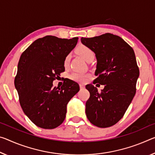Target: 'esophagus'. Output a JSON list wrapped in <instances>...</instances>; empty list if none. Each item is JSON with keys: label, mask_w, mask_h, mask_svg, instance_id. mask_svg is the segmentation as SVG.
I'll use <instances>...</instances> for the list:
<instances>
[{"label": "esophagus", "mask_w": 155, "mask_h": 155, "mask_svg": "<svg viewBox=\"0 0 155 155\" xmlns=\"http://www.w3.org/2000/svg\"><path fill=\"white\" fill-rule=\"evenodd\" d=\"M79 86H80L81 90H82V89H84V87H85V85H83V84H80V85H79Z\"/></svg>", "instance_id": "34e87169"}]
</instances>
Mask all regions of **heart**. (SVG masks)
Listing matches in <instances>:
<instances>
[{
	"label": "heart",
	"instance_id": "b5f03b06",
	"mask_svg": "<svg viewBox=\"0 0 155 155\" xmlns=\"http://www.w3.org/2000/svg\"><path fill=\"white\" fill-rule=\"evenodd\" d=\"M77 52L83 59L85 61H88L90 58L94 57V53L90 48L87 46L81 45L78 47L77 48ZM70 62V56L68 55L65 56L64 61H63V65L65 67H67ZM88 74L84 73V72H74L70 74L69 77L71 80L77 82H83L87 79L88 77Z\"/></svg>",
	"mask_w": 155,
	"mask_h": 155
}]
</instances>
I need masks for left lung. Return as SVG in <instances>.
Segmentation results:
<instances>
[{
  "label": "left lung",
  "instance_id": "left-lung-1",
  "mask_svg": "<svg viewBox=\"0 0 155 155\" xmlns=\"http://www.w3.org/2000/svg\"><path fill=\"white\" fill-rule=\"evenodd\" d=\"M81 40L97 60L93 84L104 85L100 92L92 84L85 86L90 94L86 116L99 127L112 126L124 117L136 93L139 70L134 50L124 39L110 33Z\"/></svg>",
  "mask_w": 155,
  "mask_h": 155
}]
</instances>
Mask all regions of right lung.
Wrapping results in <instances>:
<instances>
[{"mask_svg": "<svg viewBox=\"0 0 155 155\" xmlns=\"http://www.w3.org/2000/svg\"><path fill=\"white\" fill-rule=\"evenodd\" d=\"M78 39L46 36L34 41L19 59L14 85L21 106L41 128L59 126L65 120L67 104L79 91L78 83L68 78L61 88L52 83L65 71L63 61Z\"/></svg>", "mask_w": 155, "mask_h": 155, "instance_id": "right-lung-1", "label": "right lung"}]
</instances>
